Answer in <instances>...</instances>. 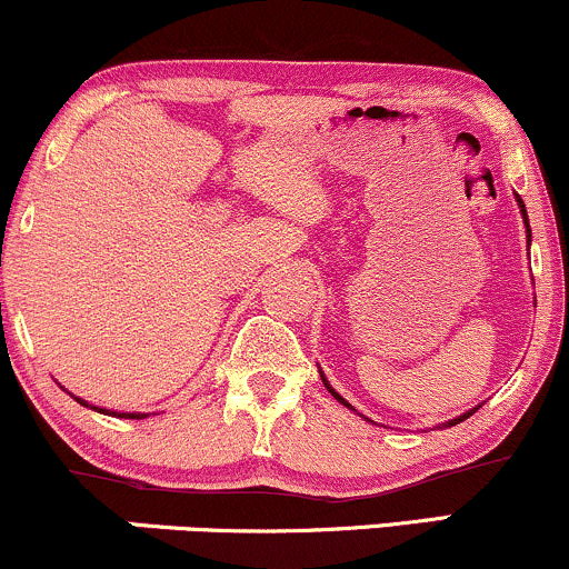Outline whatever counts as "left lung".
<instances>
[{"instance_id": "1", "label": "left lung", "mask_w": 569, "mask_h": 569, "mask_svg": "<svg viewBox=\"0 0 569 569\" xmlns=\"http://www.w3.org/2000/svg\"><path fill=\"white\" fill-rule=\"evenodd\" d=\"M516 202H519V208H521V217H525V224H527V246H530V238H532V234H530V221H527V211H525V202H521V198H519V194H516ZM321 380H323V385H326V390H329V393H331V396H335V398H337V401H339V403H342V407H348V409H352V407H350V403H348V401H345V398H342V396H339V393H337V390H335V388H331V385H329V382H326V377H323V375H321ZM476 409H479V407H473L471 411H466V415L455 417V420H449V422H447V426H443V428H452V426H457V422L468 420V417H471Z\"/></svg>"}]
</instances>
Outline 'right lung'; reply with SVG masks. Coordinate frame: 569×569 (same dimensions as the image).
Listing matches in <instances>:
<instances>
[{
	"mask_svg": "<svg viewBox=\"0 0 569 569\" xmlns=\"http://www.w3.org/2000/svg\"><path fill=\"white\" fill-rule=\"evenodd\" d=\"M77 403H82V407H90L93 411H101V415H112V417H128V420H141V417H149V415H141V411H112V409H103V407H93V403L82 401V398H77Z\"/></svg>",
	"mask_w": 569,
	"mask_h": 569,
	"instance_id": "right-lung-1",
	"label": "right lung"
}]
</instances>
